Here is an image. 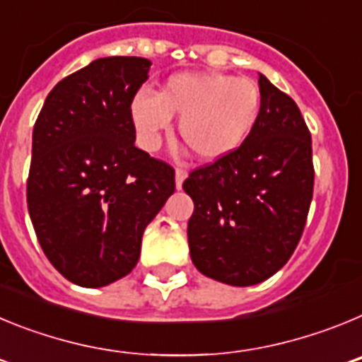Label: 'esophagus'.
Returning a JSON list of instances; mask_svg holds the SVG:
<instances>
[{"instance_id":"esophagus-1","label":"esophagus","mask_w":362,"mask_h":362,"mask_svg":"<svg viewBox=\"0 0 362 362\" xmlns=\"http://www.w3.org/2000/svg\"><path fill=\"white\" fill-rule=\"evenodd\" d=\"M187 175H188V172L185 170L183 166H177V168H175V187L177 188L183 187V181L187 179Z\"/></svg>"}]
</instances>
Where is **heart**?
Returning <instances> with one entry per match:
<instances>
[{
	"label": "heart",
	"mask_w": 362,
	"mask_h": 362,
	"mask_svg": "<svg viewBox=\"0 0 362 362\" xmlns=\"http://www.w3.org/2000/svg\"><path fill=\"white\" fill-rule=\"evenodd\" d=\"M259 112L257 83L221 72L175 74L153 95L139 94L132 101V121L143 146L158 148L170 117L179 116V137L203 161L235 152Z\"/></svg>",
	"instance_id": "heart-1"
}]
</instances>
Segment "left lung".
<instances>
[{
    "instance_id": "left-lung-1",
    "label": "left lung",
    "mask_w": 362,
    "mask_h": 362,
    "mask_svg": "<svg viewBox=\"0 0 362 362\" xmlns=\"http://www.w3.org/2000/svg\"><path fill=\"white\" fill-rule=\"evenodd\" d=\"M261 112L241 146L192 170L183 188L192 263L232 286L263 283L292 257L313 196L312 136L288 94L259 74Z\"/></svg>"
}]
</instances>
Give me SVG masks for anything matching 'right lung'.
<instances>
[{
    "label": "right lung",
    "instance_id": "1",
    "mask_svg": "<svg viewBox=\"0 0 362 362\" xmlns=\"http://www.w3.org/2000/svg\"><path fill=\"white\" fill-rule=\"evenodd\" d=\"M150 65L95 59L54 86L34 124L28 214L52 267L85 288L132 272L146 225L175 190L174 168L134 145L130 107Z\"/></svg>",
    "mask_w": 362,
    "mask_h": 362
}]
</instances>
